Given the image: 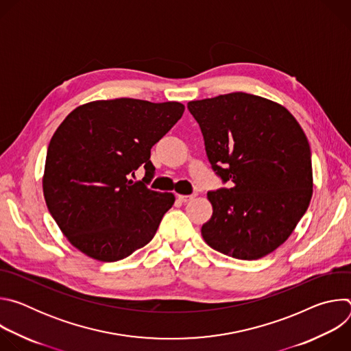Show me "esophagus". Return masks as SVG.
Wrapping results in <instances>:
<instances>
[{
  "label": "esophagus",
  "instance_id": "34e87169",
  "mask_svg": "<svg viewBox=\"0 0 351 351\" xmlns=\"http://www.w3.org/2000/svg\"><path fill=\"white\" fill-rule=\"evenodd\" d=\"M176 197H178L179 202H182V203H189V202H191V199L195 197V194H189V195H184V194H178Z\"/></svg>",
  "mask_w": 351,
  "mask_h": 351
}]
</instances>
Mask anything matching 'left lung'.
<instances>
[{
    "instance_id": "left-lung-1",
    "label": "left lung",
    "mask_w": 351,
    "mask_h": 351,
    "mask_svg": "<svg viewBox=\"0 0 351 351\" xmlns=\"http://www.w3.org/2000/svg\"><path fill=\"white\" fill-rule=\"evenodd\" d=\"M215 175L229 187L208 191L213 217L202 234L217 252L257 260L278 248L313 195L308 140L282 106L230 93L187 104Z\"/></svg>"
}]
</instances>
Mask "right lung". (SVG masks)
<instances>
[{
    "label": "right lung",
    "instance_id": "right-lung-1",
    "mask_svg": "<svg viewBox=\"0 0 351 351\" xmlns=\"http://www.w3.org/2000/svg\"><path fill=\"white\" fill-rule=\"evenodd\" d=\"M180 103L117 98L73 110L49 141L43 179L49 214L86 256L112 263L152 240L172 193L149 190L152 147L182 118ZM144 167L145 184L130 178Z\"/></svg>",
    "mask_w": 351,
    "mask_h": 351
}]
</instances>
